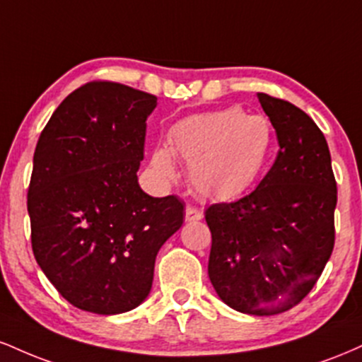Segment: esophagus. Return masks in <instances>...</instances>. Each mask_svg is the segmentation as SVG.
Returning <instances> with one entry per match:
<instances>
[{"instance_id": "esophagus-1", "label": "esophagus", "mask_w": 362, "mask_h": 362, "mask_svg": "<svg viewBox=\"0 0 362 362\" xmlns=\"http://www.w3.org/2000/svg\"><path fill=\"white\" fill-rule=\"evenodd\" d=\"M202 219V211L195 206H187L185 207V221L187 223H195Z\"/></svg>"}]
</instances>
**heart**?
Instances as JSON below:
<instances>
[{"label":"heart","instance_id":"b5f03b06","mask_svg":"<svg viewBox=\"0 0 362 362\" xmlns=\"http://www.w3.org/2000/svg\"><path fill=\"white\" fill-rule=\"evenodd\" d=\"M274 146V127L264 115L242 107L190 115L170 129L168 148L153 151L151 167L160 177L175 178V161L189 165V180L199 194L233 199L247 192L265 170Z\"/></svg>","mask_w":362,"mask_h":362}]
</instances>
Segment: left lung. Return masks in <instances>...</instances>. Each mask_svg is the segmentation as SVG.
<instances>
[{"mask_svg": "<svg viewBox=\"0 0 362 362\" xmlns=\"http://www.w3.org/2000/svg\"><path fill=\"white\" fill-rule=\"evenodd\" d=\"M279 143L257 189L206 209L209 279L230 308L284 313L317 284L335 243L337 182L323 132L293 103L257 93Z\"/></svg>", "mask_w": 362, "mask_h": 362, "instance_id": "left-lung-1", "label": "left lung"}]
</instances>
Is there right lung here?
Listing matches in <instances>:
<instances>
[{"label":"right lung","mask_w":362,"mask_h":362,"mask_svg":"<svg viewBox=\"0 0 362 362\" xmlns=\"http://www.w3.org/2000/svg\"><path fill=\"white\" fill-rule=\"evenodd\" d=\"M156 97L114 81L69 93L40 132L27 194L32 250L66 301L98 315L141 305L156 253L184 223L177 195L141 190Z\"/></svg>","instance_id":"add662e5"}]
</instances>
